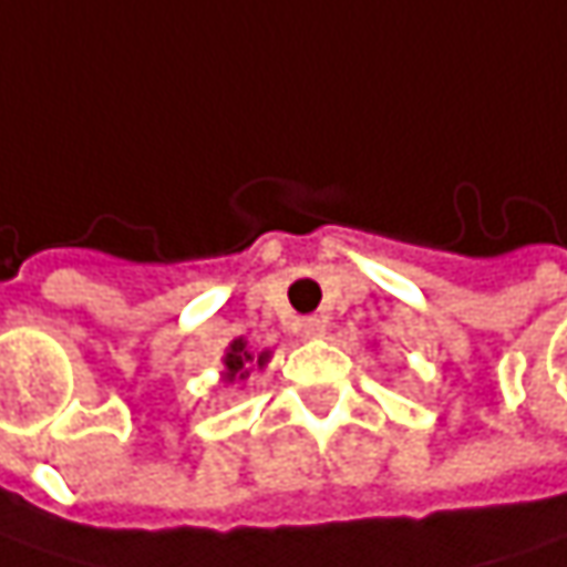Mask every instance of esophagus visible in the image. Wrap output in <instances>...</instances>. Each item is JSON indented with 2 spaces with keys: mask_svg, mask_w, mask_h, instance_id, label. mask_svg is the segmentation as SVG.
I'll return each instance as SVG.
<instances>
[{
  "mask_svg": "<svg viewBox=\"0 0 567 567\" xmlns=\"http://www.w3.org/2000/svg\"><path fill=\"white\" fill-rule=\"evenodd\" d=\"M327 332V323L320 317H308L305 320V336H323Z\"/></svg>",
  "mask_w": 567,
  "mask_h": 567,
  "instance_id": "1",
  "label": "esophagus"
}]
</instances>
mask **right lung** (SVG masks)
<instances>
[{
    "mask_svg": "<svg viewBox=\"0 0 567 567\" xmlns=\"http://www.w3.org/2000/svg\"><path fill=\"white\" fill-rule=\"evenodd\" d=\"M266 358H269V352L257 355V364H262ZM250 361H254V352L247 349V342H244V339H235V342H231V349H228V355H225L228 378H240V381H244V378L250 374V368H247Z\"/></svg>",
    "mask_w": 567,
    "mask_h": 567,
    "instance_id": "add662e5",
    "label": "right lung"
}]
</instances>
